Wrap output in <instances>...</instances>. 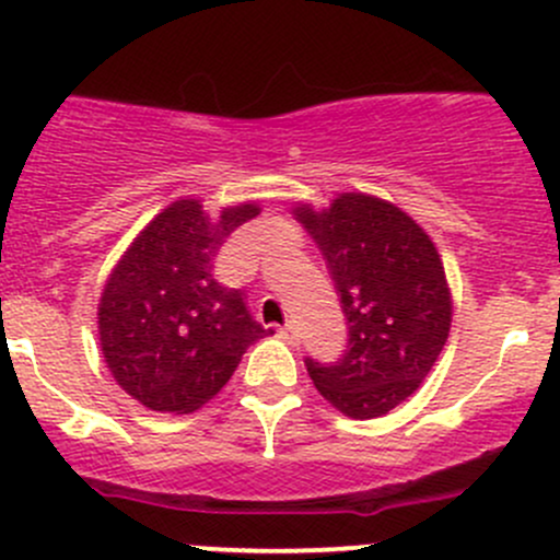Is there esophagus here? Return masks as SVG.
Returning a JSON list of instances; mask_svg holds the SVG:
<instances>
[{
  "instance_id": "34e87169",
  "label": "esophagus",
  "mask_w": 560,
  "mask_h": 560,
  "mask_svg": "<svg viewBox=\"0 0 560 560\" xmlns=\"http://www.w3.org/2000/svg\"><path fill=\"white\" fill-rule=\"evenodd\" d=\"M278 334H280L285 341H291V345H296V341H299L296 326H293V323H288V326H282V328L278 330Z\"/></svg>"
}]
</instances>
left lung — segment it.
Returning a JSON list of instances; mask_svg holds the SVG:
<instances>
[{"label": "left lung", "mask_w": 560, "mask_h": 560, "mask_svg": "<svg viewBox=\"0 0 560 560\" xmlns=\"http://www.w3.org/2000/svg\"><path fill=\"white\" fill-rule=\"evenodd\" d=\"M293 215L328 261L350 323L345 358L306 360V371L345 417H384L417 393L448 339L454 302L441 254L406 210L363 191H341L328 208L299 202Z\"/></svg>", "instance_id": "obj_1"}]
</instances>
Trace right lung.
<instances>
[{"label":"right lung","mask_w":560,"mask_h":560,"mask_svg":"<svg viewBox=\"0 0 560 560\" xmlns=\"http://www.w3.org/2000/svg\"><path fill=\"white\" fill-rule=\"evenodd\" d=\"M258 213L256 202H237L210 219L200 200L182 197L114 264L98 302L101 352L114 382L141 406L197 411L269 334L250 317L243 291L213 280L221 243Z\"/></svg>","instance_id":"obj_1"}]
</instances>
